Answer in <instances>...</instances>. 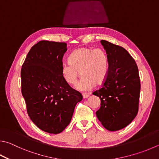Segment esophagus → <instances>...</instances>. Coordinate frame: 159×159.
<instances>
[{
    "label": "esophagus",
    "mask_w": 159,
    "mask_h": 159,
    "mask_svg": "<svg viewBox=\"0 0 159 159\" xmlns=\"http://www.w3.org/2000/svg\"><path fill=\"white\" fill-rule=\"evenodd\" d=\"M89 95L88 94H83V97L84 99H86V98H88Z\"/></svg>",
    "instance_id": "esophagus-1"
}]
</instances>
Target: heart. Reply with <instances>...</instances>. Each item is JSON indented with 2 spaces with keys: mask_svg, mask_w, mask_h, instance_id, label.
<instances>
[{
  "mask_svg": "<svg viewBox=\"0 0 159 159\" xmlns=\"http://www.w3.org/2000/svg\"><path fill=\"white\" fill-rule=\"evenodd\" d=\"M80 71L83 76L76 85L79 90H90L96 82L102 83L109 71L108 57L105 50L99 47L79 48L71 53L70 61L62 63V76L69 84L76 83Z\"/></svg>",
  "mask_w": 159,
  "mask_h": 159,
  "instance_id": "obj_1",
  "label": "heart"
}]
</instances>
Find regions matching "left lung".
Segmentation results:
<instances>
[{"label":"left lung","mask_w":159,"mask_h":159,"mask_svg":"<svg viewBox=\"0 0 159 159\" xmlns=\"http://www.w3.org/2000/svg\"><path fill=\"white\" fill-rule=\"evenodd\" d=\"M109 60L108 76L102 88L93 92L101 99L96 112L102 125L108 131L126 127L137 115L140 80L138 66L125 48L106 40L101 41Z\"/></svg>","instance_id":"left-lung-1"}]
</instances>
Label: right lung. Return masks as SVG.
<instances>
[{"label":"right lung","instance_id":"1","mask_svg":"<svg viewBox=\"0 0 159 159\" xmlns=\"http://www.w3.org/2000/svg\"><path fill=\"white\" fill-rule=\"evenodd\" d=\"M65 42L40 41L28 52L21 70V92L28 114L37 127L62 132L70 123L82 94L70 87L61 73Z\"/></svg>","mask_w":159,"mask_h":159}]
</instances>
